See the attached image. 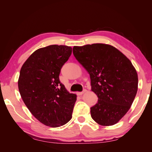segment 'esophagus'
Returning a JSON list of instances; mask_svg holds the SVG:
<instances>
[{"mask_svg": "<svg viewBox=\"0 0 152 152\" xmlns=\"http://www.w3.org/2000/svg\"><path fill=\"white\" fill-rule=\"evenodd\" d=\"M86 91H87V90H86V89H84V90L83 91H82V92H77V95H79V96H81V95L83 94L84 93H85Z\"/></svg>", "mask_w": 152, "mask_h": 152, "instance_id": "1", "label": "esophagus"}]
</instances>
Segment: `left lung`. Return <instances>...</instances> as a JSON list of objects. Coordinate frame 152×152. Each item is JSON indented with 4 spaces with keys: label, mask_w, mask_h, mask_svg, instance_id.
<instances>
[{
    "label": "left lung",
    "mask_w": 152,
    "mask_h": 152,
    "mask_svg": "<svg viewBox=\"0 0 152 152\" xmlns=\"http://www.w3.org/2000/svg\"><path fill=\"white\" fill-rule=\"evenodd\" d=\"M73 53L89 73L91 91L98 97L91 108L92 118L103 126L117 124L130 109L137 91L138 77L131 61L105 44L74 46Z\"/></svg>",
    "instance_id": "1"
}]
</instances>
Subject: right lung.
<instances>
[{
	"label": "right lung",
	"mask_w": 152,
	"mask_h": 152,
	"mask_svg": "<svg viewBox=\"0 0 152 152\" xmlns=\"http://www.w3.org/2000/svg\"><path fill=\"white\" fill-rule=\"evenodd\" d=\"M72 48L50 45L32 53L23 65L18 79L21 98L31 113L45 126L58 127L71 120L77 95L59 81L61 68Z\"/></svg>",
	"instance_id": "add662e5"
}]
</instances>
